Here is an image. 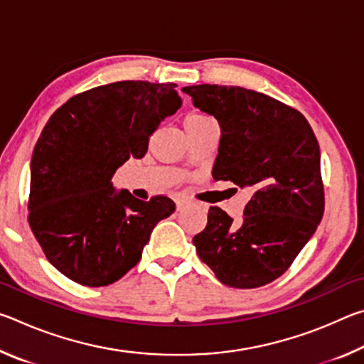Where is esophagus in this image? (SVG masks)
Masks as SVG:
<instances>
[{
  "label": "esophagus",
  "mask_w": 364,
  "mask_h": 364,
  "mask_svg": "<svg viewBox=\"0 0 364 364\" xmlns=\"http://www.w3.org/2000/svg\"><path fill=\"white\" fill-rule=\"evenodd\" d=\"M186 205H188L186 200H178L176 202V210L181 212V210H184V208H186Z\"/></svg>",
  "instance_id": "34e87169"
}]
</instances>
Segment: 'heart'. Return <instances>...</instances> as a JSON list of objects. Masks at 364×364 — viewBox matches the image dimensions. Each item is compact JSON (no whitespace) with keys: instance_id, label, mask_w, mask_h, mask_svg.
Here are the masks:
<instances>
[{"instance_id":"1","label":"heart","mask_w":364,"mask_h":364,"mask_svg":"<svg viewBox=\"0 0 364 364\" xmlns=\"http://www.w3.org/2000/svg\"><path fill=\"white\" fill-rule=\"evenodd\" d=\"M205 120H210V117H207L204 114H191V115L186 117L184 123H188V122H205Z\"/></svg>"}]
</instances>
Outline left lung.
Instances as JSON below:
<instances>
[{
    "label": "left lung",
    "instance_id": "1",
    "mask_svg": "<svg viewBox=\"0 0 364 364\" xmlns=\"http://www.w3.org/2000/svg\"><path fill=\"white\" fill-rule=\"evenodd\" d=\"M194 107L218 120L213 180L249 188L242 220L210 207L193 242L220 282L236 289L268 284L291 267L324 213L319 146L299 110L241 86L193 85Z\"/></svg>",
    "mask_w": 364,
    "mask_h": 364
}]
</instances>
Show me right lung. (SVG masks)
I'll return each mask as SVG.
<instances>
[{
  "label": "right lung",
  "instance_id": "add662e5",
  "mask_svg": "<svg viewBox=\"0 0 364 364\" xmlns=\"http://www.w3.org/2000/svg\"><path fill=\"white\" fill-rule=\"evenodd\" d=\"M175 83L115 82L70 97L49 117L30 164L28 223L54 268L82 286L119 281L139 262L173 200L149 202L112 176L147 152L160 122L181 107Z\"/></svg>",
  "mask_w": 364,
  "mask_h": 364
}]
</instances>
